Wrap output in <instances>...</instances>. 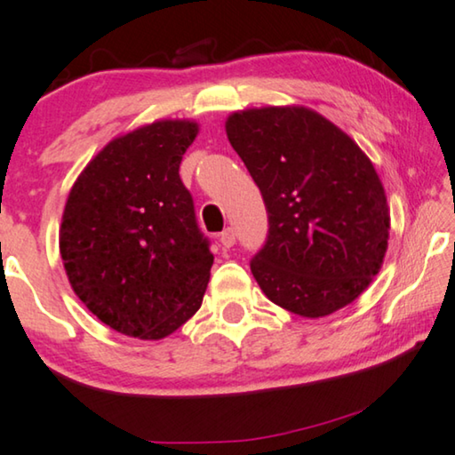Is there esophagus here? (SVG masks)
I'll list each match as a JSON object with an SVG mask.
<instances>
[{"label":"esophagus","instance_id":"34e87169","mask_svg":"<svg viewBox=\"0 0 455 455\" xmlns=\"http://www.w3.org/2000/svg\"><path fill=\"white\" fill-rule=\"evenodd\" d=\"M235 239H236L235 228L227 227V228L220 233V245H222V247H227V249L233 247V245H235Z\"/></svg>","mask_w":455,"mask_h":455}]
</instances>
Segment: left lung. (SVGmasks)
Returning <instances> with one entry per match:
<instances>
[{
  "instance_id": "obj_1",
  "label": "left lung",
  "mask_w": 455,
  "mask_h": 455,
  "mask_svg": "<svg viewBox=\"0 0 455 455\" xmlns=\"http://www.w3.org/2000/svg\"><path fill=\"white\" fill-rule=\"evenodd\" d=\"M227 137L267 210V239L251 259L263 294L308 318L354 302L388 247L371 161L333 122L296 106L235 112Z\"/></svg>"
}]
</instances>
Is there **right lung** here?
I'll return each mask as SVG.
<instances>
[{"label":"right lung","instance_id":"add662e5","mask_svg":"<svg viewBox=\"0 0 455 455\" xmlns=\"http://www.w3.org/2000/svg\"><path fill=\"white\" fill-rule=\"evenodd\" d=\"M198 124L161 120L114 139L67 198L59 247L79 300L101 323L163 339L194 316L214 255L180 163Z\"/></svg>","mask_w":455,"mask_h":455}]
</instances>
